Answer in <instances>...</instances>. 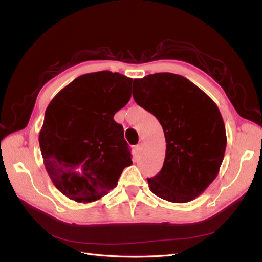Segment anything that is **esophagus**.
Wrapping results in <instances>:
<instances>
[{"instance_id":"esophagus-1","label":"esophagus","mask_w":262,"mask_h":262,"mask_svg":"<svg viewBox=\"0 0 262 262\" xmlns=\"http://www.w3.org/2000/svg\"><path fill=\"white\" fill-rule=\"evenodd\" d=\"M135 149H137V151H138V152H141V151H142V149H143V144H142V143L138 144L137 147H135Z\"/></svg>"}]
</instances>
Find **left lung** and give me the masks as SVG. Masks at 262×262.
<instances>
[{
  "label": "left lung",
  "instance_id": "1",
  "mask_svg": "<svg viewBox=\"0 0 262 262\" xmlns=\"http://www.w3.org/2000/svg\"><path fill=\"white\" fill-rule=\"evenodd\" d=\"M132 93L165 133L164 166L147 179L151 193L171 203L195 200L217 178L227 147L218 106L188 79L170 73L134 79Z\"/></svg>",
  "mask_w": 262,
  "mask_h": 262
}]
</instances>
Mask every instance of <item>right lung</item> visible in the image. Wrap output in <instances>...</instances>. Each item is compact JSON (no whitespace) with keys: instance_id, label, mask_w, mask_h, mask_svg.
Instances as JSON below:
<instances>
[{"instance_id":"right-lung-1","label":"right lung","mask_w":262,"mask_h":262,"mask_svg":"<svg viewBox=\"0 0 262 262\" xmlns=\"http://www.w3.org/2000/svg\"><path fill=\"white\" fill-rule=\"evenodd\" d=\"M132 79L103 70L76 78L45 111L39 143L53 184L69 200L91 203L116 187L132 164L114 115L128 104Z\"/></svg>"}]
</instances>
